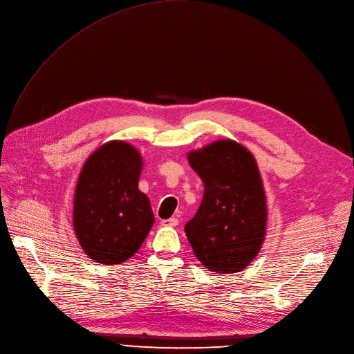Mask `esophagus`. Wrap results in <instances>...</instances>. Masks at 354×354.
<instances>
[{
	"instance_id": "obj_1",
	"label": "esophagus",
	"mask_w": 354,
	"mask_h": 354,
	"mask_svg": "<svg viewBox=\"0 0 354 354\" xmlns=\"http://www.w3.org/2000/svg\"><path fill=\"white\" fill-rule=\"evenodd\" d=\"M179 223V221L176 218H171V219H167V221H162V226H176Z\"/></svg>"
}]
</instances>
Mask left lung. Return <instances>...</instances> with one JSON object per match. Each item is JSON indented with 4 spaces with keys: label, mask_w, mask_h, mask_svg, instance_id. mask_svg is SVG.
I'll use <instances>...</instances> for the list:
<instances>
[{
    "label": "left lung",
    "mask_w": 354,
    "mask_h": 354,
    "mask_svg": "<svg viewBox=\"0 0 354 354\" xmlns=\"http://www.w3.org/2000/svg\"><path fill=\"white\" fill-rule=\"evenodd\" d=\"M205 192L185 233L210 272H242L261 252L268 226L263 180L253 153L236 140L219 139L187 153Z\"/></svg>",
    "instance_id": "1"
}]
</instances>
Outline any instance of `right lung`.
<instances>
[{
    "instance_id": "1",
    "label": "right lung",
    "mask_w": 354,
    "mask_h": 354,
    "mask_svg": "<svg viewBox=\"0 0 354 354\" xmlns=\"http://www.w3.org/2000/svg\"><path fill=\"white\" fill-rule=\"evenodd\" d=\"M144 159L124 140L93 151L80 172L73 203L74 233L89 259L120 265L147 239L155 218L138 182Z\"/></svg>"
}]
</instances>
